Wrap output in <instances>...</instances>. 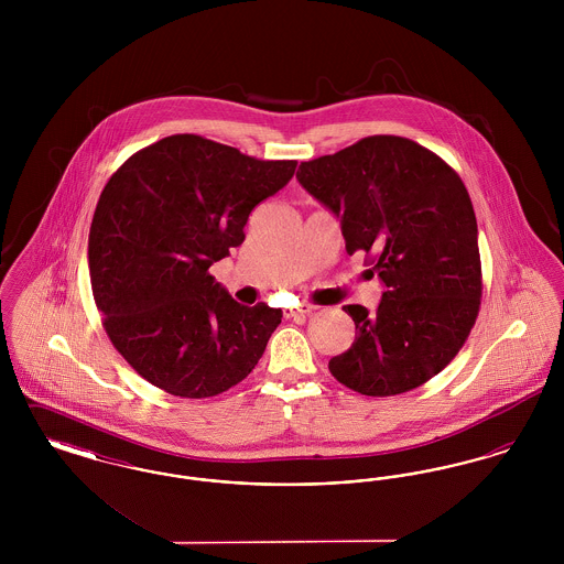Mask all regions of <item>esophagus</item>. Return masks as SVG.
Listing matches in <instances>:
<instances>
[{
  "label": "esophagus",
  "instance_id": "1",
  "mask_svg": "<svg viewBox=\"0 0 564 564\" xmlns=\"http://www.w3.org/2000/svg\"><path fill=\"white\" fill-rule=\"evenodd\" d=\"M311 313V306H295V308H285V317L288 319H302V317H306Z\"/></svg>",
  "mask_w": 564,
  "mask_h": 564
}]
</instances>
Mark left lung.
<instances>
[{
	"label": "left lung",
	"instance_id": "obj_1",
	"mask_svg": "<svg viewBox=\"0 0 564 564\" xmlns=\"http://www.w3.org/2000/svg\"><path fill=\"white\" fill-rule=\"evenodd\" d=\"M295 177L340 217L347 253L364 251L387 288L376 313L343 306L357 334L329 359L332 376L361 395L389 398L440 375L482 297L478 221L458 173L412 139L372 134L300 162Z\"/></svg>",
	"mask_w": 564,
	"mask_h": 564
}]
</instances>
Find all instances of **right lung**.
<instances>
[{
    "label": "right lung",
    "instance_id": "right-lung-1",
    "mask_svg": "<svg viewBox=\"0 0 564 564\" xmlns=\"http://www.w3.org/2000/svg\"><path fill=\"white\" fill-rule=\"evenodd\" d=\"M295 164L186 133L134 152L109 177L88 235L90 285L111 345L137 375L200 400L258 366L283 313L242 306L209 267L245 241L249 214Z\"/></svg>",
    "mask_w": 564,
    "mask_h": 564
}]
</instances>
